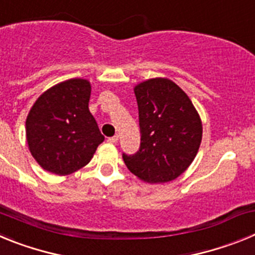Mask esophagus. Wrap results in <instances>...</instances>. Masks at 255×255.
<instances>
[{"instance_id": "1", "label": "esophagus", "mask_w": 255, "mask_h": 255, "mask_svg": "<svg viewBox=\"0 0 255 255\" xmlns=\"http://www.w3.org/2000/svg\"><path fill=\"white\" fill-rule=\"evenodd\" d=\"M117 140H119V135H114V136H111V138L107 139L108 143H111V144H116Z\"/></svg>"}]
</instances>
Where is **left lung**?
Listing matches in <instances>:
<instances>
[{
    "label": "left lung",
    "mask_w": 255,
    "mask_h": 255,
    "mask_svg": "<svg viewBox=\"0 0 255 255\" xmlns=\"http://www.w3.org/2000/svg\"><path fill=\"white\" fill-rule=\"evenodd\" d=\"M140 147L123 153L126 167L147 182H167L190 166L202 141V121L186 93L168 79L155 78L134 89Z\"/></svg>",
    "instance_id": "obj_1"
}]
</instances>
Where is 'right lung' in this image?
<instances>
[{
  "label": "right lung",
  "mask_w": 255,
  "mask_h": 255,
  "mask_svg": "<svg viewBox=\"0 0 255 255\" xmlns=\"http://www.w3.org/2000/svg\"><path fill=\"white\" fill-rule=\"evenodd\" d=\"M91 83L70 79L35 101L26 117V140L35 161L56 175H69L93 157L105 140L89 111Z\"/></svg>",
  "instance_id": "1"
}]
</instances>
